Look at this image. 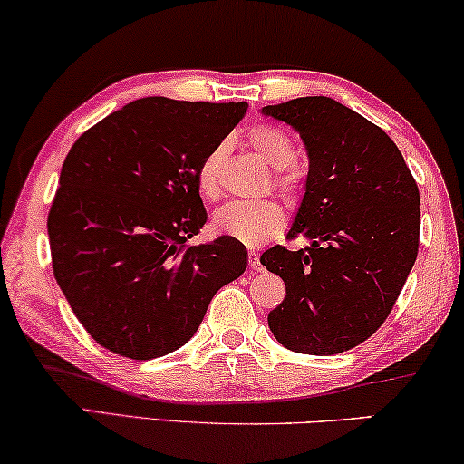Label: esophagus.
I'll return each instance as SVG.
<instances>
[{
  "label": "esophagus",
  "instance_id": "34e87169",
  "mask_svg": "<svg viewBox=\"0 0 464 464\" xmlns=\"http://www.w3.org/2000/svg\"><path fill=\"white\" fill-rule=\"evenodd\" d=\"M247 263H250V269L263 271V265H260V254L256 250L247 252Z\"/></svg>",
  "mask_w": 464,
  "mask_h": 464
}]
</instances>
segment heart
Listing matches in <instances>:
<instances>
[{"mask_svg": "<svg viewBox=\"0 0 464 464\" xmlns=\"http://www.w3.org/2000/svg\"><path fill=\"white\" fill-rule=\"evenodd\" d=\"M247 142L271 168H276V185L282 191H292L298 182L296 147L284 130L269 123H256L247 130ZM229 153L227 142H217L198 166V188L208 199L220 195V174ZM214 229L241 241L246 246H258L285 225L284 208L276 201H231L214 212Z\"/></svg>", "mask_w": 464, "mask_h": 464, "instance_id": "b5f03b06", "label": "heart"}]
</instances>
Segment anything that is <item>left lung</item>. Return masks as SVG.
<instances>
[{
	"label": "left lung",
	"instance_id": "obj_1",
	"mask_svg": "<svg viewBox=\"0 0 464 464\" xmlns=\"http://www.w3.org/2000/svg\"><path fill=\"white\" fill-rule=\"evenodd\" d=\"M263 113L290 123L309 155L288 233L309 246H273L260 256L285 284L269 328L296 353H343L381 328L412 271L419 187L387 132L328 96L269 104Z\"/></svg>",
	"mask_w": 464,
	"mask_h": 464
}]
</instances>
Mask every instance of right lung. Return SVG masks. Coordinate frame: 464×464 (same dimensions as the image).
Segmentation results:
<instances>
[{
  "label": "right lung",
  "mask_w": 464,
  "mask_h": 464,
  "mask_svg": "<svg viewBox=\"0 0 464 464\" xmlns=\"http://www.w3.org/2000/svg\"><path fill=\"white\" fill-rule=\"evenodd\" d=\"M246 109L149 96L71 147L48 214L52 269L101 347L130 360L172 353L246 271V246L229 235L187 246L208 218L199 161Z\"/></svg>",
  "instance_id": "obj_1"
}]
</instances>
